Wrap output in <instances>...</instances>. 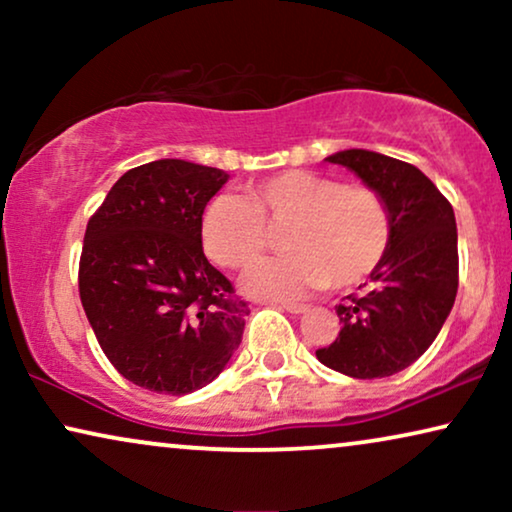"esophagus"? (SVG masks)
<instances>
[{
  "mask_svg": "<svg viewBox=\"0 0 512 512\" xmlns=\"http://www.w3.org/2000/svg\"><path fill=\"white\" fill-rule=\"evenodd\" d=\"M279 307H282V310H286V312H291V314H303L307 310V305H300V303H282Z\"/></svg>",
  "mask_w": 512,
  "mask_h": 512,
  "instance_id": "obj_1",
  "label": "esophagus"
}]
</instances>
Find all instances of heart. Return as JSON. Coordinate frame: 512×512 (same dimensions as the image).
Listing matches in <instances>:
<instances>
[{"label":"heart","instance_id":"b5f03b06","mask_svg":"<svg viewBox=\"0 0 512 512\" xmlns=\"http://www.w3.org/2000/svg\"><path fill=\"white\" fill-rule=\"evenodd\" d=\"M291 251L256 265L244 291L291 300L333 284L349 289L382 263L391 242V214L373 186L342 184L328 174L286 170L256 181L247 200L221 195L202 214L200 240L209 261L247 270L284 230Z\"/></svg>","mask_w":512,"mask_h":512}]
</instances>
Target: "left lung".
Returning a JSON list of instances; mask_svg holds the SVG:
<instances>
[{"label": "left lung", "instance_id": "8db88e82", "mask_svg": "<svg viewBox=\"0 0 512 512\" xmlns=\"http://www.w3.org/2000/svg\"><path fill=\"white\" fill-rule=\"evenodd\" d=\"M326 160L382 195L391 242L368 289L335 307L342 328L335 342L317 349V359L356 380L389 377L431 347L457 298L454 209L422 170L403 160L366 149L338 151Z\"/></svg>", "mask_w": 512, "mask_h": 512}]
</instances>
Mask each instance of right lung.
<instances>
[{
    "instance_id": "add662e5",
    "label": "right lung",
    "mask_w": 512,
    "mask_h": 512,
    "mask_svg": "<svg viewBox=\"0 0 512 512\" xmlns=\"http://www.w3.org/2000/svg\"><path fill=\"white\" fill-rule=\"evenodd\" d=\"M228 174L163 158L132 167L90 216L79 293L118 373L156 394L184 396L226 368L249 307L202 251L207 202Z\"/></svg>"
}]
</instances>
